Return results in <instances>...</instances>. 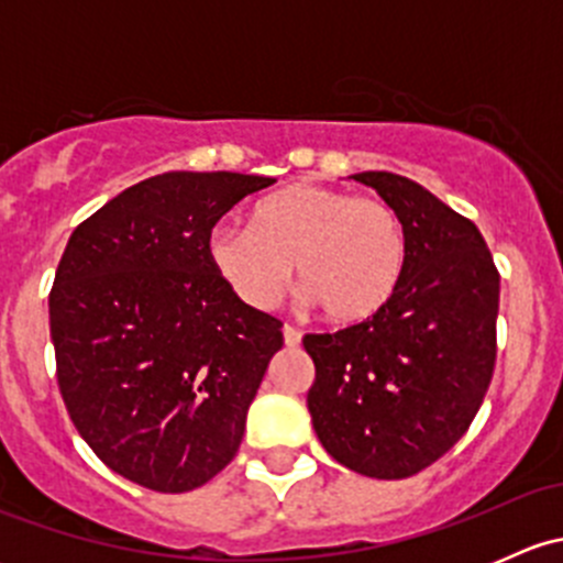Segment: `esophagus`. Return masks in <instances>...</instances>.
Returning a JSON list of instances; mask_svg holds the SVG:
<instances>
[{
	"label": "esophagus",
	"instance_id": "1",
	"mask_svg": "<svg viewBox=\"0 0 563 563\" xmlns=\"http://www.w3.org/2000/svg\"><path fill=\"white\" fill-rule=\"evenodd\" d=\"M283 340H286V345L288 349H297L299 343H302V332H299V329H294V327H283Z\"/></svg>",
	"mask_w": 563,
	"mask_h": 563
}]
</instances>
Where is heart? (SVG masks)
<instances>
[{
  "label": "heart",
  "mask_w": 563,
  "mask_h": 563,
  "mask_svg": "<svg viewBox=\"0 0 563 563\" xmlns=\"http://www.w3.org/2000/svg\"><path fill=\"white\" fill-rule=\"evenodd\" d=\"M209 261L225 286L255 310L286 294L294 264L305 299L338 327L373 321L406 269L400 214L382 198L327 185H294L255 209V225H218Z\"/></svg>",
  "instance_id": "heart-1"
}]
</instances>
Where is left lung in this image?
<instances>
[{"instance_id":"8db88e82","label":"left lung","mask_w":563,"mask_h":563,"mask_svg":"<svg viewBox=\"0 0 563 563\" xmlns=\"http://www.w3.org/2000/svg\"><path fill=\"white\" fill-rule=\"evenodd\" d=\"M400 214L406 269L373 321L305 334L308 408L323 450L373 479H406L452 450L496 367L498 269L479 229L389 172L354 174Z\"/></svg>"}]
</instances>
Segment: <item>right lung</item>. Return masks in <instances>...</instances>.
Returning a JSON list of instances; mask_svg holds the SVG:
<instances>
[{"mask_svg":"<svg viewBox=\"0 0 563 563\" xmlns=\"http://www.w3.org/2000/svg\"><path fill=\"white\" fill-rule=\"evenodd\" d=\"M269 176L168 172L73 231L48 297L62 400L111 471L187 493L225 468L283 323L209 261L214 223Z\"/></svg>","mask_w":563,"mask_h":563,"instance_id":"1","label":"right lung"}]
</instances>
